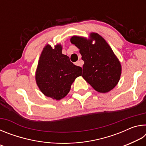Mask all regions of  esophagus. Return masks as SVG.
Returning <instances> with one entry per match:
<instances>
[{"mask_svg":"<svg viewBox=\"0 0 146 146\" xmlns=\"http://www.w3.org/2000/svg\"><path fill=\"white\" fill-rule=\"evenodd\" d=\"M75 65L76 66H80V67H82V63L80 62V61H77V62H75Z\"/></svg>","mask_w":146,"mask_h":146,"instance_id":"1","label":"esophagus"}]
</instances>
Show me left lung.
Segmentation results:
<instances>
[{"mask_svg": "<svg viewBox=\"0 0 146 146\" xmlns=\"http://www.w3.org/2000/svg\"><path fill=\"white\" fill-rule=\"evenodd\" d=\"M90 38L73 36L71 42L80 49L83 65L82 77L93 89L100 93H108L120 80L122 67L119 60L103 37L96 33ZM95 41V44L92 42Z\"/></svg>", "mask_w": 146, "mask_h": 146, "instance_id": "8db88e82", "label": "left lung"}]
</instances>
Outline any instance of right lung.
<instances>
[{"instance_id":"add662e5","label":"right lung","mask_w":146,"mask_h":146,"mask_svg":"<svg viewBox=\"0 0 146 146\" xmlns=\"http://www.w3.org/2000/svg\"><path fill=\"white\" fill-rule=\"evenodd\" d=\"M62 46L55 48L47 44L39 58L36 70V82L46 97L56 100L65 97L70 92L75 78L82 75V69L75 66L67 55L62 53Z\"/></svg>"}]
</instances>
